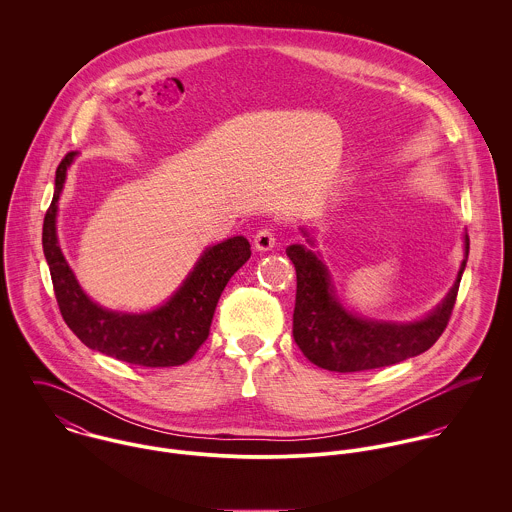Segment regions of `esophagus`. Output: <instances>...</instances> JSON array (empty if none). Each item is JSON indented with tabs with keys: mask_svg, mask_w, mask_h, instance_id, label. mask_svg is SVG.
Returning <instances> with one entry per match:
<instances>
[{
	"mask_svg": "<svg viewBox=\"0 0 512 512\" xmlns=\"http://www.w3.org/2000/svg\"><path fill=\"white\" fill-rule=\"evenodd\" d=\"M254 246H256V250H260V252L272 250V248L276 246V232H274L272 228H262V230H258L256 236H254Z\"/></svg>",
	"mask_w": 512,
	"mask_h": 512,
	"instance_id": "1",
	"label": "esophagus"
}]
</instances>
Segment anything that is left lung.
<instances>
[{
	"label": "left lung",
	"mask_w": 512,
	"mask_h": 512,
	"mask_svg": "<svg viewBox=\"0 0 512 512\" xmlns=\"http://www.w3.org/2000/svg\"><path fill=\"white\" fill-rule=\"evenodd\" d=\"M307 242L313 238L301 228ZM465 258L453 288L426 317L398 323L368 319L347 309L335 293L331 274L305 244H290L286 254L295 266L297 292L293 309V339L313 365L335 372H359L396 365L428 351L436 341L455 305L459 282L469 256V236H463Z\"/></svg>",
	"instance_id": "8db88e82"
}]
</instances>
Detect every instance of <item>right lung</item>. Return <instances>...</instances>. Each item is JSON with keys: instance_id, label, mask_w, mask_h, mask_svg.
<instances>
[{"instance_id": "obj_1", "label": "right lung", "mask_w": 512, "mask_h": 512, "mask_svg": "<svg viewBox=\"0 0 512 512\" xmlns=\"http://www.w3.org/2000/svg\"><path fill=\"white\" fill-rule=\"evenodd\" d=\"M76 151L57 167L55 195L43 222V252L65 323L92 351L138 366H179L207 341L220 293L250 258L244 236L205 248L189 276L163 305L144 313H122L94 303L80 288L57 238L59 199Z\"/></svg>"}]
</instances>
